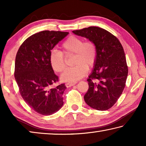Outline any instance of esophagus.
<instances>
[{
  "mask_svg": "<svg viewBox=\"0 0 146 146\" xmlns=\"http://www.w3.org/2000/svg\"><path fill=\"white\" fill-rule=\"evenodd\" d=\"M76 84V82H69L66 83V87H71V86H73L74 85H75Z\"/></svg>",
  "mask_w": 146,
  "mask_h": 146,
  "instance_id": "esophagus-1",
  "label": "esophagus"
}]
</instances>
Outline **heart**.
I'll return each instance as SVG.
<instances>
[{
  "label": "heart",
  "instance_id": "1",
  "mask_svg": "<svg viewBox=\"0 0 146 146\" xmlns=\"http://www.w3.org/2000/svg\"><path fill=\"white\" fill-rule=\"evenodd\" d=\"M62 51L53 49L49 56V63L56 73H62L66 68V56L74 55L73 68L66 70L61 75L64 81H76L87 74L88 68H93L97 59V47L93 41L71 35L63 42Z\"/></svg>",
  "mask_w": 146,
  "mask_h": 146
}]
</instances>
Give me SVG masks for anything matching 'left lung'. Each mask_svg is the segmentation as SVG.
<instances>
[{"label":"left lung","mask_w":146,"mask_h":146,"mask_svg":"<svg viewBox=\"0 0 146 146\" xmlns=\"http://www.w3.org/2000/svg\"><path fill=\"white\" fill-rule=\"evenodd\" d=\"M73 33L93 41L97 47V59L88 79L89 89L84 100L99 111L113 107L122 95L128 74L123 48L118 39L104 29L91 26Z\"/></svg>","instance_id":"8db88e82"}]
</instances>
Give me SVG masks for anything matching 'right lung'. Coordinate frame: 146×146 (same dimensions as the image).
I'll return each mask as SVG.
<instances>
[{
  "label": "right lung",
  "mask_w": 146,
  "mask_h": 146,
  "mask_svg": "<svg viewBox=\"0 0 146 146\" xmlns=\"http://www.w3.org/2000/svg\"><path fill=\"white\" fill-rule=\"evenodd\" d=\"M68 32L43 31L32 35L20 46L15 64V78L19 92L35 111L50 115L63 106L65 84L57 83L58 76L49 63L51 51Z\"/></svg>",
  "instance_id": "1"
}]
</instances>
